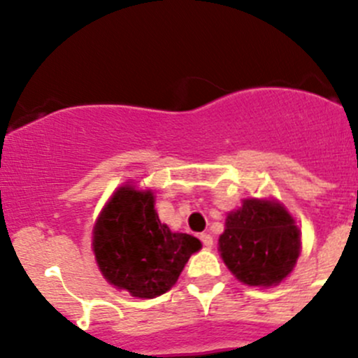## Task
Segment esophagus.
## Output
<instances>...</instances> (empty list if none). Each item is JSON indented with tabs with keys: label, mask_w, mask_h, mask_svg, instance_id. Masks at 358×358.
<instances>
[{
	"label": "esophagus",
	"mask_w": 358,
	"mask_h": 358,
	"mask_svg": "<svg viewBox=\"0 0 358 358\" xmlns=\"http://www.w3.org/2000/svg\"><path fill=\"white\" fill-rule=\"evenodd\" d=\"M201 241L206 248H213V236H209V234H202Z\"/></svg>",
	"instance_id": "1"
}]
</instances>
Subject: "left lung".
<instances>
[{
	"label": "left lung",
	"instance_id": "left-lung-1",
	"mask_svg": "<svg viewBox=\"0 0 358 358\" xmlns=\"http://www.w3.org/2000/svg\"><path fill=\"white\" fill-rule=\"evenodd\" d=\"M220 251L230 272L249 286H275L299 255V230L282 206L248 199L227 216Z\"/></svg>",
	"mask_w": 358,
	"mask_h": 358
}]
</instances>
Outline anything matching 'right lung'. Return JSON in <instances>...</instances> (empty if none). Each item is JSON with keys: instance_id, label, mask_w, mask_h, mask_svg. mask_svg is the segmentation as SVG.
Wrapping results in <instances>:
<instances>
[{"instance_id": "1", "label": "right lung", "mask_w": 358, "mask_h": 358, "mask_svg": "<svg viewBox=\"0 0 358 358\" xmlns=\"http://www.w3.org/2000/svg\"><path fill=\"white\" fill-rule=\"evenodd\" d=\"M201 241L173 234L159 220L150 190L121 187L100 215L93 251L103 277L136 298L164 294Z\"/></svg>"}]
</instances>
